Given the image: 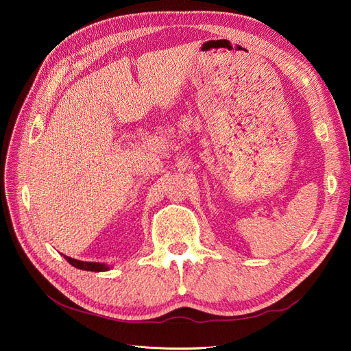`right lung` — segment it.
<instances>
[{"label": "right lung", "mask_w": 351, "mask_h": 351, "mask_svg": "<svg viewBox=\"0 0 351 351\" xmlns=\"http://www.w3.org/2000/svg\"><path fill=\"white\" fill-rule=\"evenodd\" d=\"M66 261L69 263H71L73 267H76L79 269H84V271H95V272H102V271H108V267L105 263H97V262H83V261H77L73 259L69 256H64Z\"/></svg>", "instance_id": "1"}]
</instances>
